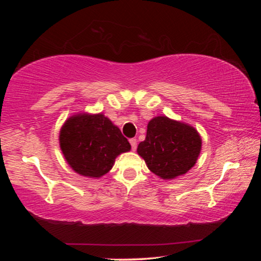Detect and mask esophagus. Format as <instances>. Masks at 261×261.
Returning <instances> with one entry per match:
<instances>
[{
  "instance_id": "esophagus-1",
  "label": "esophagus",
  "mask_w": 261,
  "mask_h": 261,
  "mask_svg": "<svg viewBox=\"0 0 261 261\" xmlns=\"http://www.w3.org/2000/svg\"><path fill=\"white\" fill-rule=\"evenodd\" d=\"M130 144H131L132 149H134V151H136V148H137V139L136 138H131L130 139Z\"/></svg>"
}]
</instances>
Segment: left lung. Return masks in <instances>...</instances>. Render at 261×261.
<instances>
[{
  "label": "left lung",
  "mask_w": 261,
  "mask_h": 261,
  "mask_svg": "<svg viewBox=\"0 0 261 261\" xmlns=\"http://www.w3.org/2000/svg\"><path fill=\"white\" fill-rule=\"evenodd\" d=\"M200 149L201 139L194 127L158 116L149 121L146 138L139 143L137 152L152 173L170 179L191 169Z\"/></svg>",
  "instance_id": "8db88e82"
}]
</instances>
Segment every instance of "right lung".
I'll list each match as a JSON object with an SVG mask.
<instances>
[{
	"label": "right lung",
	"instance_id": "add662e5",
	"mask_svg": "<svg viewBox=\"0 0 261 261\" xmlns=\"http://www.w3.org/2000/svg\"><path fill=\"white\" fill-rule=\"evenodd\" d=\"M60 145L70 167L87 177L107 174L118 154L131 148L121 130L102 114L70 117L62 126Z\"/></svg>",
	"mask_w": 261,
	"mask_h": 261
}]
</instances>
